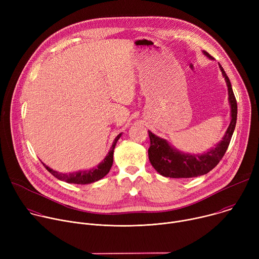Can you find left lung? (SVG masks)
I'll return each instance as SVG.
<instances>
[{
  "label": "left lung",
  "mask_w": 259,
  "mask_h": 259,
  "mask_svg": "<svg viewBox=\"0 0 259 259\" xmlns=\"http://www.w3.org/2000/svg\"><path fill=\"white\" fill-rule=\"evenodd\" d=\"M203 53L212 59V56L208 52L203 51ZM219 68L227 82L232 117L230 126L223 137V140L218 142L213 149L202 155H191L177 151L167 142V140L160 138L149 131L151 140L149 159L153 167L161 175L171 178H191L204 175L211 171L225 156L236 127L238 106L230 79L220 63Z\"/></svg>",
  "instance_id": "left-lung-1"
}]
</instances>
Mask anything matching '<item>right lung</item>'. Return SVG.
I'll return each mask as SVG.
<instances>
[{
  "label": "right lung",
  "mask_w": 259,
  "mask_h": 259,
  "mask_svg": "<svg viewBox=\"0 0 259 259\" xmlns=\"http://www.w3.org/2000/svg\"><path fill=\"white\" fill-rule=\"evenodd\" d=\"M122 133H120L114 140L112 147L106 155V157L102 160L100 164L97 165V167L89 169V170H82V171H77V172H72V173H60L57 171H54L53 169L49 168L46 166L44 163V167L57 179L65 181L67 183H77V184H88L95 182L101 178H103L112 168L113 162H114V150L115 146L117 144V141L121 137Z\"/></svg>",
  "instance_id": "add662e5"
}]
</instances>
